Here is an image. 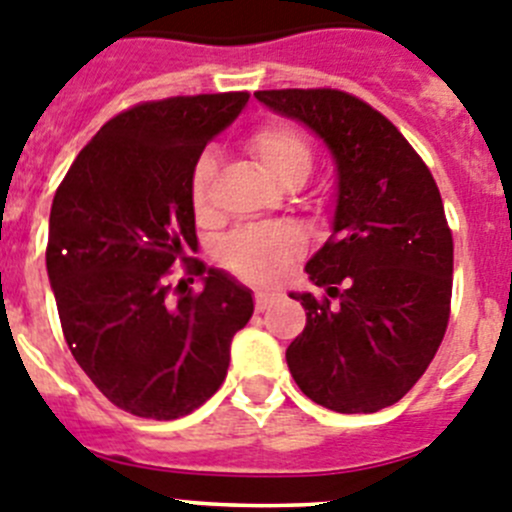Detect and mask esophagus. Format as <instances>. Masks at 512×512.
Segmentation results:
<instances>
[{
  "label": "esophagus",
  "mask_w": 512,
  "mask_h": 512,
  "mask_svg": "<svg viewBox=\"0 0 512 512\" xmlns=\"http://www.w3.org/2000/svg\"><path fill=\"white\" fill-rule=\"evenodd\" d=\"M274 299L276 294H271V291H259V294H256V311H264Z\"/></svg>",
  "instance_id": "1"
}]
</instances>
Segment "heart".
<instances>
[{
    "label": "heart",
    "mask_w": 512,
    "mask_h": 512,
    "mask_svg": "<svg viewBox=\"0 0 512 512\" xmlns=\"http://www.w3.org/2000/svg\"><path fill=\"white\" fill-rule=\"evenodd\" d=\"M248 150L266 175L284 188H299L314 168L311 140L296 125L266 123L248 138ZM216 158L203 153L191 170V203L201 221L211 216V186ZM304 248L299 231L281 223L246 226L223 238L218 256L223 266L253 284H271Z\"/></svg>",
    "instance_id": "obj_1"
}]
</instances>
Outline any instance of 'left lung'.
Masks as SVG:
<instances>
[{
  "label": "left lung",
  "instance_id": "obj_1",
  "mask_svg": "<svg viewBox=\"0 0 512 512\" xmlns=\"http://www.w3.org/2000/svg\"><path fill=\"white\" fill-rule=\"evenodd\" d=\"M253 95L319 135L337 165L332 236L306 264L326 296L291 291L306 309L286 349L291 377L326 410H384L425 374L450 319L452 233L435 178L405 135L349 92Z\"/></svg>",
  "mask_w": 512,
  "mask_h": 512
}]
</instances>
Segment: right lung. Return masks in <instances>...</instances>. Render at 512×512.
I'll use <instances>...</instances> for the list:
<instances>
[{
  "label": "right lung",
  "mask_w": 512,
  "mask_h": 512,
  "mask_svg": "<svg viewBox=\"0 0 512 512\" xmlns=\"http://www.w3.org/2000/svg\"><path fill=\"white\" fill-rule=\"evenodd\" d=\"M246 102L218 92L130 107L80 150L52 201L47 276L67 347L135 417L178 420L213 397L253 314L251 289L221 269L196 264L203 291L178 299L165 281L198 246L193 165Z\"/></svg>",
  "instance_id": "1"
}]
</instances>
